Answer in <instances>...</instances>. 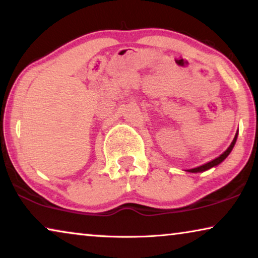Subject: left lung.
I'll return each instance as SVG.
<instances>
[{"mask_svg": "<svg viewBox=\"0 0 258 258\" xmlns=\"http://www.w3.org/2000/svg\"><path fill=\"white\" fill-rule=\"evenodd\" d=\"M236 140H237V134H236V135H235V139H234V141H232V142H231L230 147H229L228 149L225 150L223 154L220 155V156H218L217 158H215V160L210 161V162H208V163H206V164L200 165V167H197V168L190 169L189 171H190V172H201V171H206V170H208V169H210V168H213V167H216V165L220 164L222 161H224V160H225V157H227L228 155L230 154V151L232 150V148H234L235 143H236Z\"/></svg>", "mask_w": 258, "mask_h": 258, "instance_id": "8db88e82", "label": "left lung"}]
</instances>
